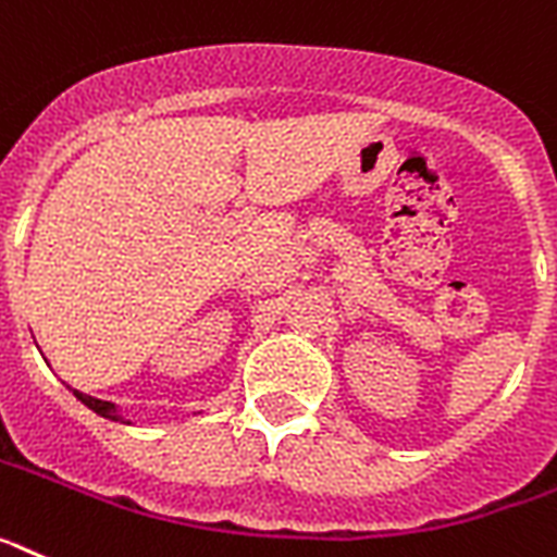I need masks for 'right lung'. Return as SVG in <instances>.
Masks as SVG:
<instances>
[{
    "instance_id": "1",
    "label": "right lung",
    "mask_w": 557,
    "mask_h": 557,
    "mask_svg": "<svg viewBox=\"0 0 557 557\" xmlns=\"http://www.w3.org/2000/svg\"><path fill=\"white\" fill-rule=\"evenodd\" d=\"M75 397H78L81 403H84V406L87 408H92L95 414H101V417H107V420H115V422H121L123 417L117 414V408L112 406V403H107V400H98V397H89V394H81V392H73Z\"/></svg>"
}]
</instances>
